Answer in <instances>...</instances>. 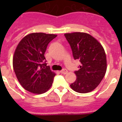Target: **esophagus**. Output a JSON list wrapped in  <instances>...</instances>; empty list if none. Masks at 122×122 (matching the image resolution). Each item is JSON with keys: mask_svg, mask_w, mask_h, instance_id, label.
Here are the masks:
<instances>
[{"mask_svg": "<svg viewBox=\"0 0 122 122\" xmlns=\"http://www.w3.org/2000/svg\"><path fill=\"white\" fill-rule=\"evenodd\" d=\"M60 72H61V74H67V72H68V71H67L66 69H63L62 70L60 71Z\"/></svg>", "mask_w": 122, "mask_h": 122, "instance_id": "esophagus-1", "label": "esophagus"}]
</instances>
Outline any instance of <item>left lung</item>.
<instances>
[{"label":"left lung","instance_id":"8db88e82","mask_svg":"<svg viewBox=\"0 0 122 122\" xmlns=\"http://www.w3.org/2000/svg\"><path fill=\"white\" fill-rule=\"evenodd\" d=\"M74 60L81 62L74 73L76 80L70 87L75 92L87 93L95 89L105 76L107 60L100 43L92 35L84 32L65 34Z\"/></svg>","mask_w":122,"mask_h":122}]
</instances>
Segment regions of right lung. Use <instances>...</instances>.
Wrapping results in <instances>:
<instances>
[{"label": "right lung", "instance_id": "1", "mask_svg": "<svg viewBox=\"0 0 122 122\" xmlns=\"http://www.w3.org/2000/svg\"><path fill=\"white\" fill-rule=\"evenodd\" d=\"M56 36L32 33L18 44L13 57V67L18 81L26 90L42 94L52 86L55 74L46 66L44 54L49 43Z\"/></svg>", "mask_w": 122, "mask_h": 122}]
</instances>
